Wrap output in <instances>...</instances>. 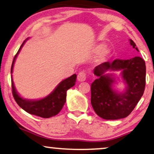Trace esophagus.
Here are the masks:
<instances>
[{
	"instance_id": "1",
	"label": "esophagus",
	"mask_w": 154,
	"mask_h": 154,
	"mask_svg": "<svg viewBox=\"0 0 154 154\" xmlns=\"http://www.w3.org/2000/svg\"><path fill=\"white\" fill-rule=\"evenodd\" d=\"M86 79V74L84 71L80 72L79 74L77 75V80L79 82H84Z\"/></svg>"
}]
</instances>
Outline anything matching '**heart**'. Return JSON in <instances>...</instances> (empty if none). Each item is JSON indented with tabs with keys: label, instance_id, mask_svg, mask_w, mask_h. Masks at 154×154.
<instances>
[{
	"label": "heart",
	"instance_id": "1",
	"mask_svg": "<svg viewBox=\"0 0 154 154\" xmlns=\"http://www.w3.org/2000/svg\"><path fill=\"white\" fill-rule=\"evenodd\" d=\"M105 44L104 43H99L94 48V51L95 53H99L98 59L100 61H105L111 54V50L108 48H105Z\"/></svg>",
	"mask_w": 154,
	"mask_h": 154
}]
</instances>
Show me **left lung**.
I'll return each instance as SVG.
<instances>
[{
  "label": "left lung",
  "mask_w": 154,
  "mask_h": 154,
  "mask_svg": "<svg viewBox=\"0 0 154 154\" xmlns=\"http://www.w3.org/2000/svg\"><path fill=\"white\" fill-rule=\"evenodd\" d=\"M130 44L138 51L136 43ZM108 70H121L127 84L125 91L118 93L112 88L114 78L105 72ZM97 79L91 84V104L97 116L105 120L125 118L131 113L143 96L146 80V66L140 57L123 60L116 59L96 66L93 70Z\"/></svg>",
  "instance_id": "left-lung-1"
}]
</instances>
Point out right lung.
<instances>
[{"mask_svg": "<svg viewBox=\"0 0 154 154\" xmlns=\"http://www.w3.org/2000/svg\"><path fill=\"white\" fill-rule=\"evenodd\" d=\"M28 39V38H27ZM27 40V39H26ZM26 41H23L22 45L17 52V54L14 58L11 68V73H12L14 64L18 54L19 53L20 49L23 46ZM77 75L74 74L67 79L63 80L58 84L54 90L43 99L38 100H29L24 99L18 95L16 91L14 85L12 76H11V88L14 98L18 106L22 108L27 113L34 116L41 117L43 118H49L50 117L56 116L58 114L65 104L66 100V92L75 84Z\"/></svg>", "mask_w": 154, "mask_h": 154, "instance_id": "1", "label": "right lung"}]
</instances>
